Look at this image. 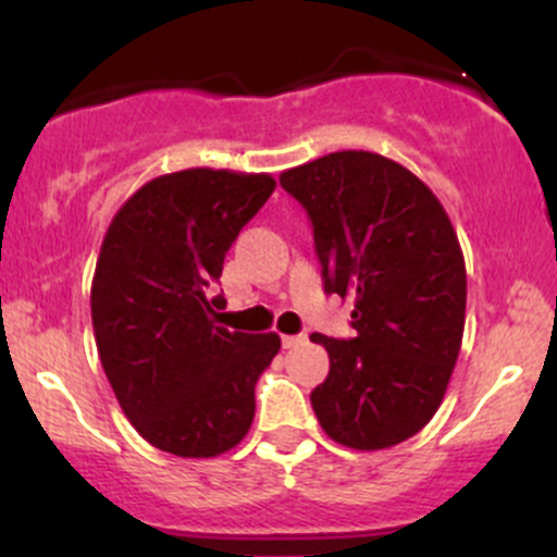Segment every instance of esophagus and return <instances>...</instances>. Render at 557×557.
<instances>
[{"mask_svg":"<svg viewBox=\"0 0 557 557\" xmlns=\"http://www.w3.org/2000/svg\"><path fill=\"white\" fill-rule=\"evenodd\" d=\"M305 342H307V334H288V336H283V347H285V350H294V347L305 345Z\"/></svg>","mask_w":557,"mask_h":557,"instance_id":"esophagus-1","label":"esophagus"}]
</instances>
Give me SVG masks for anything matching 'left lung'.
I'll return each instance as SVG.
<instances>
[{
	"label": "left lung",
	"mask_w": 557,
	"mask_h": 557,
	"mask_svg": "<svg viewBox=\"0 0 557 557\" xmlns=\"http://www.w3.org/2000/svg\"><path fill=\"white\" fill-rule=\"evenodd\" d=\"M312 221L325 294L350 296L352 339H310L331 369L310 401L325 434L385 450L445 398L466 323V263L442 201L407 166L339 150L280 174Z\"/></svg>",
	"instance_id": "8db88e82"
}]
</instances>
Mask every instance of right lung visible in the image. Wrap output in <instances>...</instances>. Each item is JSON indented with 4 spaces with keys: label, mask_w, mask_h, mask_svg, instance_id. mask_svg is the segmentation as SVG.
<instances>
[{
    "label": "right lung",
    "mask_w": 557,
    "mask_h": 557,
    "mask_svg": "<svg viewBox=\"0 0 557 557\" xmlns=\"http://www.w3.org/2000/svg\"><path fill=\"white\" fill-rule=\"evenodd\" d=\"M272 174L183 170L115 212L91 283L97 350L128 423L159 450L215 458L250 431L277 334L218 325L223 258L274 190Z\"/></svg>",
    "instance_id": "add662e5"
}]
</instances>
